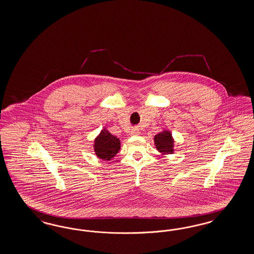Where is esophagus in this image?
I'll list each match as a JSON object with an SVG mask.
<instances>
[{
	"instance_id": "1",
	"label": "esophagus",
	"mask_w": 254,
	"mask_h": 254,
	"mask_svg": "<svg viewBox=\"0 0 254 254\" xmlns=\"http://www.w3.org/2000/svg\"><path fill=\"white\" fill-rule=\"evenodd\" d=\"M131 133L133 135H139L141 132H140V129L138 127H135V128L132 129Z\"/></svg>"
}]
</instances>
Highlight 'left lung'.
<instances>
[{
  "instance_id": "left-lung-1",
  "label": "left lung",
  "mask_w": 254,
  "mask_h": 254,
  "mask_svg": "<svg viewBox=\"0 0 254 254\" xmlns=\"http://www.w3.org/2000/svg\"><path fill=\"white\" fill-rule=\"evenodd\" d=\"M154 142L157 150L162 155H168L174 153V139L172 133L169 130H163L154 137Z\"/></svg>"
}]
</instances>
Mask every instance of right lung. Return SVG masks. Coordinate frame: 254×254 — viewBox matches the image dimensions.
Here are the masks:
<instances>
[{
  "label": "right lung",
  "mask_w": 254,
  "mask_h": 254,
  "mask_svg": "<svg viewBox=\"0 0 254 254\" xmlns=\"http://www.w3.org/2000/svg\"><path fill=\"white\" fill-rule=\"evenodd\" d=\"M93 148L95 155L99 159L104 161H112L113 157H115V155L120 150L121 142L119 138L104 128L94 139Z\"/></svg>",
  "instance_id": "1"
}]
</instances>
